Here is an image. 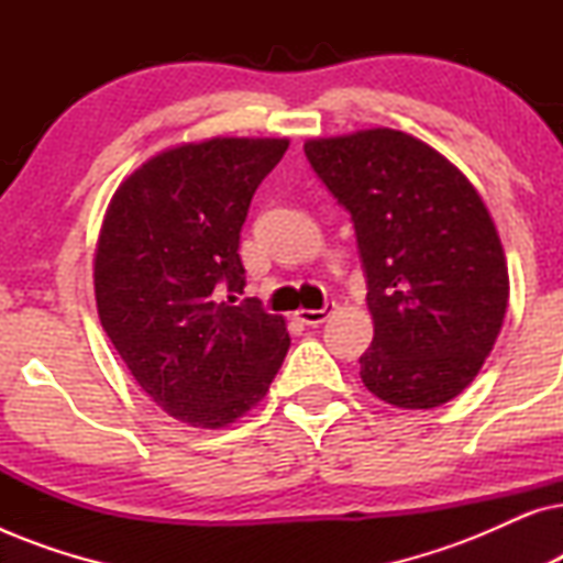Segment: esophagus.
<instances>
[{
    "label": "esophagus",
    "mask_w": 563,
    "mask_h": 563,
    "mask_svg": "<svg viewBox=\"0 0 563 563\" xmlns=\"http://www.w3.org/2000/svg\"><path fill=\"white\" fill-rule=\"evenodd\" d=\"M335 310H338L335 302H325V305L320 307V310H297L295 318L299 322H305V325H312L314 328V325H322V322H325L328 318H333Z\"/></svg>",
    "instance_id": "esophagus-1"
}]
</instances>
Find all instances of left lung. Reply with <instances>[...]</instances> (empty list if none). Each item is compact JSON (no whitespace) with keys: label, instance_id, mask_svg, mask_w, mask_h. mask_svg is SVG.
Masks as SVG:
<instances>
[{"label":"left lung","instance_id":"1","mask_svg":"<svg viewBox=\"0 0 563 563\" xmlns=\"http://www.w3.org/2000/svg\"><path fill=\"white\" fill-rule=\"evenodd\" d=\"M305 153L356 228L374 320L358 358L364 387L402 410L459 397L495 349L510 299L479 191L402 130L310 137Z\"/></svg>","mask_w":563,"mask_h":563}]
</instances>
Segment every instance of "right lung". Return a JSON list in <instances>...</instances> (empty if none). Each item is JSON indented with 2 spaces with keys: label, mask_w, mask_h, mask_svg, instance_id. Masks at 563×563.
<instances>
[{
  "label": "right lung",
  "mask_w": 563,
  "mask_h": 563,
  "mask_svg": "<svg viewBox=\"0 0 563 563\" xmlns=\"http://www.w3.org/2000/svg\"><path fill=\"white\" fill-rule=\"evenodd\" d=\"M287 137H207L151 156L114 191L95 251L97 312L141 389L172 418L218 430L266 397L287 320L243 295L251 199ZM235 302V297H230Z\"/></svg>",
  "instance_id": "obj_1"
}]
</instances>
